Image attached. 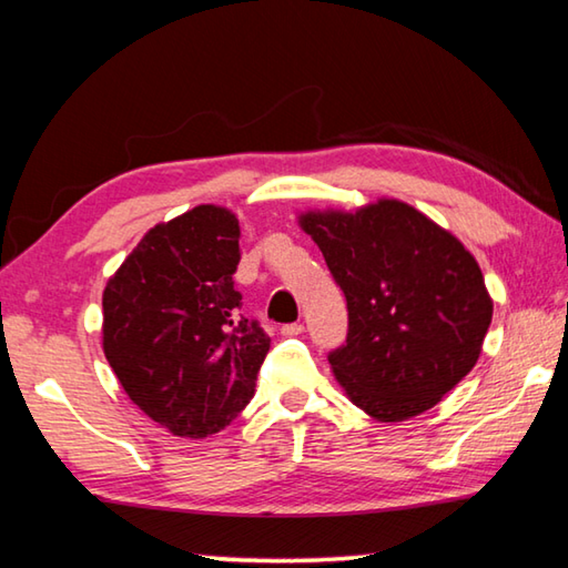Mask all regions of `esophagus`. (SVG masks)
Segmentation results:
<instances>
[{
    "label": "esophagus",
    "mask_w": 568,
    "mask_h": 568,
    "mask_svg": "<svg viewBox=\"0 0 568 568\" xmlns=\"http://www.w3.org/2000/svg\"><path fill=\"white\" fill-rule=\"evenodd\" d=\"M303 323H287V325H283L281 327V335H285V337H295V335H301L303 333Z\"/></svg>",
    "instance_id": "1"
}]
</instances>
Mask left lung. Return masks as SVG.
Returning a JSON list of instances; mask_svg holds the SVG:
<instances>
[{
	"label": "left lung",
	"instance_id": "1",
	"mask_svg": "<svg viewBox=\"0 0 568 568\" xmlns=\"http://www.w3.org/2000/svg\"><path fill=\"white\" fill-rule=\"evenodd\" d=\"M303 229L347 301V339L327 359L349 399L379 422L435 407L477 365L491 323L471 253L399 201L307 213Z\"/></svg>",
	"mask_w": 568,
	"mask_h": 568
}]
</instances>
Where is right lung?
Segmentation results:
<instances>
[{
  "label": "right lung",
  "mask_w": 568,
  "mask_h": 568,
  "mask_svg": "<svg viewBox=\"0 0 568 568\" xmlns=\"http://www.w3.org/2000/svg\"><path fill=\"white\" fill-rule=\"evenodd\" d=\"M239 219L199 205L151 229L104 291V353L121 387L179 437L229 427L255 395L271 337L243 315Z\"/></svg>",
  "instance_id": "add662e5"
}]
</instances>
